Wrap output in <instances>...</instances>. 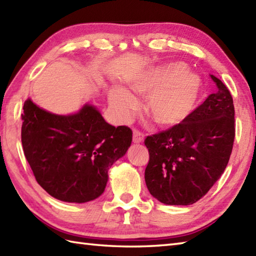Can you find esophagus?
Listing matches in <instances>:
<instances>
[{
    "instance_id": "obj_1",
    "label": "esophagus",
    "mask_w": 256,
    "mask_h": 256,
    "mask_svg": "<svg viewBox=\"0 0 256 256\" xmlns=\"http://www.w3.org/2000/svg\"><path fill=\"white\" fill-rule=\"evenodd\" d=\"M144 140V134L138 131V128L133 130V142L134 143H142Z\"/></svg>"
}]
</instances>
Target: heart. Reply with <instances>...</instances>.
<instances>
[{"label": "heart", "instance_id": "1", "mask_svg": "<svg viewBox=\"0 0 256 256\" xmlns=\"http://www.w3.org/2000/svg\"><path fill=\"white\" fill-rule=\"evenodd\" d=\"M132 90L148 98L145 111L160 126H175L187 120L197 106L201 92V80L188 72L182 62L157 67L143 74L131 84ZM111 106L122 114L136 106L135 98L121 88L108 94Z\"/></svg>", "mask_w": 256, "mask_h": 256}]
</instances>
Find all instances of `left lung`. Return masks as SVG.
<instances>
[{
    "mask_svg": "<svg viewBox=\"0 0 256 256\" xmlns=\"http://www.w3.org/2000/svg\"><path fill=\"white\" fill-rule=\"evenodd\" d=\"M216 90L180 124L148 136L145 182L165 204L188 206L224 174L236 136L234 106L226 86L210 74Z\"/></svg>",
    "mask_w": 256,
    "mask_h": 256,
    "instance_id": "8db88e82",
    "label": "left lung"
}]
</instances>
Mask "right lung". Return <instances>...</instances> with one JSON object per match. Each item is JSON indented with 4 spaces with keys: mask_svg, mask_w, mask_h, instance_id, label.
Returning a JSON list of instances; mask_svg holds the SVG:
<instances>
[{
    "mask_svg": "<svg viewBox=\"0 0 256 256\" xmlns=\"http://www.w3.org/2000/svg\"><path fill=\"white\" fill-rule=\"evenodd\" d=\"M23 110L22 145L40 187L66 202L102 194L108 168L131 145L132 130L112 126L90 104L72 116H57L28 99Z\"/></svg>",
    "mask_w": 256,
    "mask_h": 256,
    "instance_id": "right-lung-1",
    "label": "right lung"
}]
</instances>
